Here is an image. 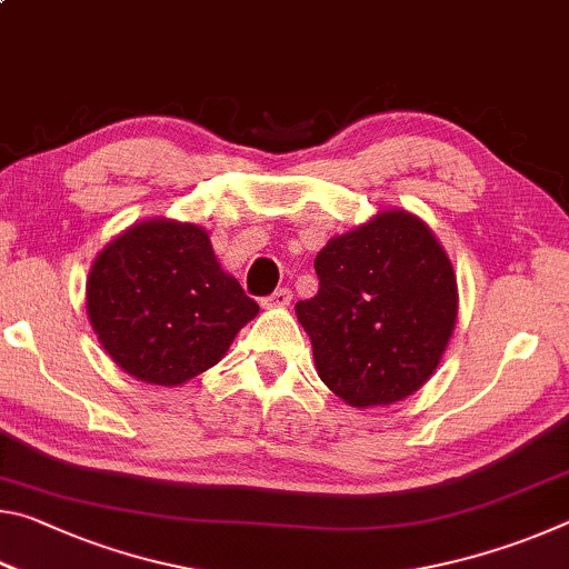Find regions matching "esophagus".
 Segmentation results:
<instances>
[{
    "label": "esophagus",
    "mask_w": 569,
    "mask_h": 569,
    "mask_svg": "<svg viewBox=\"0 0 569 569\" xmlns=\"http://www.w3.org/2000/svg\"><path fill=\"white\" fill-rule=\"evenodd\" d=\"M291 298H293V293L288 291V288H278L276 293H271V296L266 298L263 306L266 308H286L288 303H291Z\"/></svg>",
    "instance_id": "34e87169"
}]
</instances>
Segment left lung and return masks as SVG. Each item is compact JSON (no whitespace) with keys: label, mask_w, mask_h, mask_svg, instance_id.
Returning <instances> with one entry per match:
<instances>
[{"label":"left lung","mask_w":569,"mask_h":569,"mask_svg":"<svg viewBox=\"0 0 569 569\" xmlns=\"http://www.w3.org/2000/svg\"><path fill=\"white\" fill-rule=\"evenodd\" d=\"M319 293L296 303L316 371L356 409L389 407L437 371L457 323V276L421 218L381 210L316 256Z\"/></svg>","instance_id":"1"}]
</instances>
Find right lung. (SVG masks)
Here are the masks:
<instances>
[{
	"label": "right lung",
	"mask_w": 569,
	"mask_h": 569,
	"mask_svg": "<svg viewBox=\"0 0 569 569\" xmlns=\"http://www.w3.org/2000/svg\"><path fill=\"white\" fill-rule=\"evenodd\" d=\"M88 316L122 371L180 387L223 359L258 303L220 268L203 228L152 218L94 258Z\"/></svg>",
	"instance_id": "obj_1"
}]
</instances>
